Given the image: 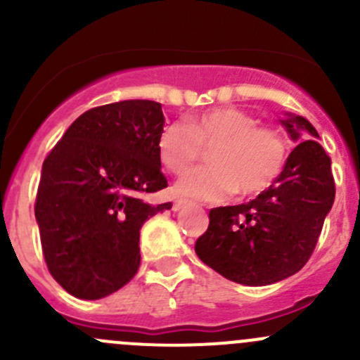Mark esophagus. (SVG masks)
I'll list each match as a JSON object with an SVG mask.
<instances>
[{
    "label": "esophagus",
    "instance_id": "1",
    "mask_svg": "<svg viewBox=\"0 0 360 360\" xmlns=\"http://www.w3.org/2000/svg\"><path fill=\"white\" fill-rule=\"evenodd\" d=\"M186 205H188V200H184V198H177V200L174 202L172 209L174 210H181V209H183V207H186Z\"/></svg>",
    "mask_w": 360,
    "mask_h": 360
}]
</instances>
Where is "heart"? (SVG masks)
Listing matches in <instances>:
<instances>
[{
    "label": "heart",
    "instance_id": "1",
    "mask_svg": "<svg viewBox=\"0 0 360 360\" xmlns=\"http://www.w3.org/2000/svg\"><path fill=\"white\" fill-rule=\"evenodd\" d=\"M209 150L210 167L188 172L176 191L200 200H223L231 193L257 197L282 174L288 160L284 136L237 108H214L186 122L167 123L158 134L160 162L181 176Z\"/></svg>",
    "mask_w": 360,
    "mask_h": 360
}]
</instances>
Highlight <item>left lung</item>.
Returning a JSON list of instances; mask_svg holds the SVG:
<instances>
[{"label": "left lung", "instance_id": "left-lung-1", "mask_svg": "<svg viewBox=\"0 0 360 360\" xmlns=\"http://www.w3.org/2000/svg\"><path fill=\"white\" fill-rule=\"evenodd\" d=\"M282 125L294 141L300 132L319 137L303 116L289 115ZM335 193L329 155L317 139L301 141L266 191L248 203L210 209L209 228L195 252L237 284L266 285L288 278L310 259Z\"/></svg>", "mask_w": 360, "mask_h": 360}]
</instances>
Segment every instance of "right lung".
<instances>
[{"label": "right lung", "instance_id": "add662e5", "mask_svg": "<svg viewBox=\"0 0 360 360\" xmlns=\"http://www.w3.org/2000/svg\"><path fill=\"white\" fill-rule=\"evenodd\" d=\"M162 129L155 101L104 104L78 116L46 155L34 214L46 268L72 296H110L139 270L141 226L172 207L143 200L167 188Z\"/></svg>", "mask_w": 360, "mask_h": 360}]
</instances>
